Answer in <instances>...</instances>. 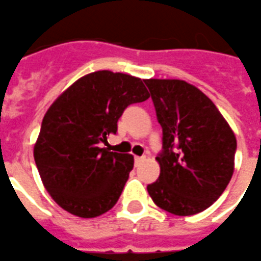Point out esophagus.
<instances>
[{
  "label": "esophagus",
  "mask_w": 261,
  "mask_h": 261,
  "mask_svg": "<svg viewBox=\"0 0 261 261\" xmlns=\"http://www.w3.org/2000/svg\"><path fill=\"white\" fill-rule=\"evenodd\" d=\"M134 160H135V166H139V164H141V163H142L145 160V156H142V157L137 156L134 159Z\"/></svg>",
  "instance_id": "esophagus-1"
}]
</instances>
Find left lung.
<instances>
[{
	"mask_svg": "<svg viewBox=\"0 0 261 261\" xmlns=\"http://www.w3.org/2000/svg\"><path fill=\"white\" fill-rule=\"evenodd\" d=\"M157 120L163 152L160 176L148 185L159 208L190 216L222 196L234 172L237 139L215 104L196 86L179 79H145Z\"/></svg>",
	"mask_w": 261,
	"mask_h": 261,
	"instance_id": "obj_1",
	"label": "left lung"
}]
</instances>
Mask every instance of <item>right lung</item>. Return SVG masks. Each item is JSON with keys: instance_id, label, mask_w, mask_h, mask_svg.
Wrapping results in <instances>:
<instances>
[{"instance_id": "obj_1", "label": "right lung", "mask_w": 261, "mask_h": 261, "mask_svg": "<svg viewBox=\"0 0 261 261\" xmlns=\"http://www.w3.org/2000/svg\"><path fill=\"white\" fill-rule=\"evenodd\" d=\"M149 98L139 77L112 71L87 73L47 109L34 145L42 184L61 208L79 218L108 212L119 200L134 157L101 148L116 134L131 104Z\"/></svg>"}]
</instances>
